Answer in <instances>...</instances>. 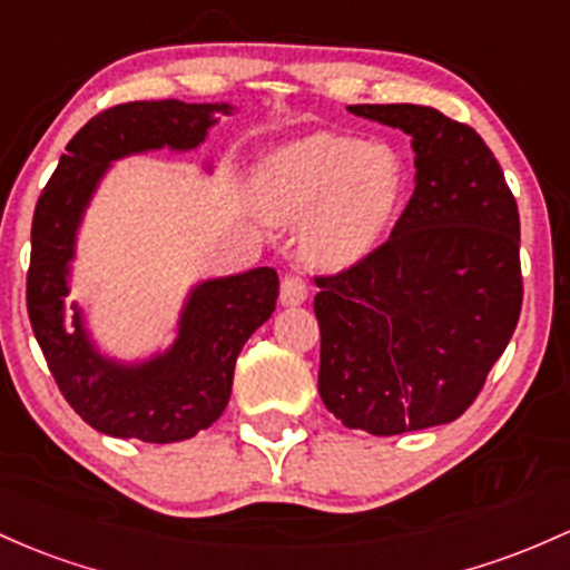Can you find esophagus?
Segmentation results:
<instances>
[{"instance_id":"34e87169","label":"esophagus","mask_w":570,"mask_h":570,"mask_svg":"<svg viewBox=\"0 0 570 570\" xmlns=\"http://www.w3.org/2000/svg\"><path fill=\"white\" fill-rule=\"evenodd\" d=\"M307 283L298 274H285L283 285H279V304L283 307H298L307 302Z\"/></svg>"}]
</instances>
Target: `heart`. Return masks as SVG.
Returning a JSON list of instances; mask_svg holds the SVG:
<instances>
[{
  "label": "heart",
  "instance_id": "heart-1",
  "mask_svg": "<svg viewBox=\"0 0 570 570\" xmlns=\"http://www.w3.org/2000/svg\"><path fill=\"white\" fill-rule=\"evenodd\" d=\"M410 170L383 140L317 132L266 157L258 204L277 223L302 225V249L321 266H351L375 253L400 223Z\"/></svg>",
  "mask_w": 570,
  "mask_h": 570
}]
</instances>
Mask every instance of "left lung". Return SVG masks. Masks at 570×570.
I'll list each match as a JSON object with an SVG mask.
<instances>
[{
	"label": "left lung",
	"mask_w": 570,
	"mask_h": 570,
	"mask_svg": "<svg viewBox=\"0 0 570 570\" xmlns=\"http://www.w3.org/2000/svg\"><path fill=\"white\" fill-rule=\"evenodd\" d=\"M407 132L415 189L391 238L317 277V391L351 430L402 434L459 419L522 309L519 209L473 127L430 106H347Z\"/></svg>",
	"instance_id": "1"
}]
</instances>
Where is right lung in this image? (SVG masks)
Wrapping results in <instances>:
<instances>
[{
  "mask_svg": "<svg viewBox=\"0 0 570 570\" xmlns=\"http://www.w3.org/2000/svg\"><path fill=\"white\" fill-rule=\"evenodd\" d=\"M228 102H125L89 119L67 144L42 189L32 219L27 309L53 381L70 407L111 438L179 443L223 415L244 342L272 317L279 277L263 266L204 279L181 307L168 351L144 361H116L91 340L70 296V263L91 195L111 163L144 151H193L230 114Z\"/></svg>",
  "mask_w": 570,
  "mask_h": 570,
  "instance_id": "1",
  "label": "right lung"
}]
</instances>
